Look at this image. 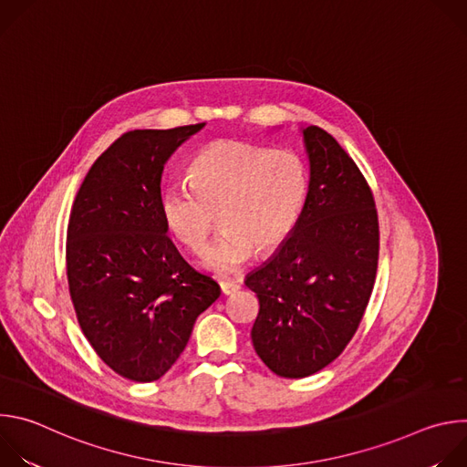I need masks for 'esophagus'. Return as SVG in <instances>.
<instances>
[{"label": "esophagus", "instance_id": "obj_1", "mask_svg": "<svg viewBox=\"0 0 467 467\" xmlns=\"http://www.w3.org/2000/svg\"><path fill=\"white\" fill-rule=\"evenodd\" d=\"M220 288H222V292H223L225 296H231V294H234L236 290H240V283L234 281V279H223V281H220Z\"/></svg>", "mask_w": 467, "mask_h": 467}]
</instances>
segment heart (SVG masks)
<instances>
[{
  "instance_id": "b5f03b06",
  "label": "heart",
  "mask_w": 467,
  "mask_h": 467,
  "mask_svg": "<svg viewBox=\"0 0 467 467\" xmlns=\"http://www.w3.org/2000/svg\"><path fill=\"white\" fill-rule=\"evenodd\" d=\"M190 184L171 182L162 193L168 231L192 253L202 251L220 223L222 236L203 264L218 274L238 270L254 253L279 249L305 211L310 175L294 150H272L244 140L203 148L188 170Z\"/></svg>"
}]
</instances>
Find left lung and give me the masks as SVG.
<instances>
[{
  "instance_id": "left-lung-1",
  "label": "left lung",
  "mask_w": 467,
  "mask_h": 467,
  "mask_svg": "<svg viewBox=\"0 0 467 467\" xmlns=\"http://www.w3.org/2000/svg\"><path fill=\"white\" fill-rule=\"evenodd\" d=\"M310 188L292 236L245 286L258 297L256 355L286 379L308 377L348 348L377 275L373 192L348 151L317 125L303 129Z\"/></svg>"
}]
</instances>
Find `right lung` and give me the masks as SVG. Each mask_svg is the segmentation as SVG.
I'll return each instance as SVG.
<instances>
[{
  "label": "right lung",
  "mask_w": 467,
  "mask_h": 467,
  "mask_svg": "<svg viewBox=\"0 0 467 467\" xmlns=\"http://www.w3.org/2000/svg\"><path fill=\"white\" fill-rule=\"evenodd\" d=\"M205 123L135 129L88 170L66 231V277L83 335L118 375L151 382L184 351L220 286L168 238L161 177Z\"/></svg>",
  "instance_id": "1"
}]
</instances>
